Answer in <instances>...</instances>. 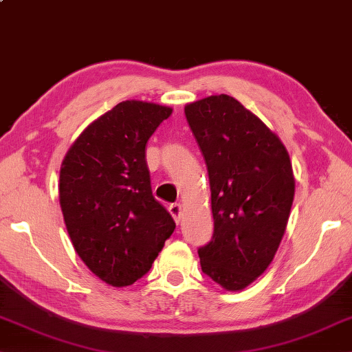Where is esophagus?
Instances as JSON below:
<instances>
[{
  "label": "esophagus",
  "mask_w": 352,
  "mask_h": 352,
  "mask_svg": "<svg viewBox=\"0 0 352 352\" xmlns=\"http://www.w3.org/2000/svg\"><path fill=\"white\" fill-rule=\"evenodd\" d=\"M168 211H170V214L173 216L176 223L181 222V216H182V205L181 204H171Z\"/></svg>",
  "instance_id": "esophagus-1"
}]
</instances>
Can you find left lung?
Returning <instances> with one entry per match:
<instances>
[{"label": "left lung", "mask_w": 352, "mask_h": 352, "mask_svg": "<svg viewBox=\"0 0 352 352\" xmlns=\"http://www.w3.org/2000/svg\"><path fill=\"white\" fill-rule=\"evenodd\" d=\"M208 170L214 233L197 250L222 288H247L273 262L294 199L289 155L276 133L228 95L185 105Z\"/></svg>", "instance_id": "obj_1"}]
</instances>
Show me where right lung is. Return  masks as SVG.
Listing matches in <instances>:
<instances>
[{"label":"right lung","mask_w":352,"mask_h":352,"mask_svg":"<svg viewBox=\"0 0 352 352\" xmlns=\"http://www.w3.org/2000/svg\"><path fill=\"white\" fill-rule=\"evenodd\" d=\"M170 107L122 101L91 122L65 155L59 204L73 247L91 273L121 288L147 274L173 234L151 193L145 145Z\"/></svg>","instance_id":"1"}]
</instances>
